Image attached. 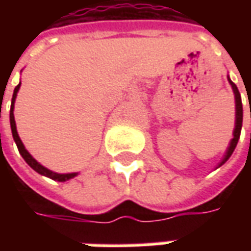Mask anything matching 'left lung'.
Here are the masks:
<instances>
[{
  "label": "left lung",
  "instance_id": "left-lung-1",
  "mask_svg": "<svg viewBox=\"0 0 251 251\" xmlns=\"http://www.w3.org/2000/svg\"><path fill=\"white\" fill-rule=\"evenodd\" d=\"M227 80L228 83L231 84L232 91H234V98H235V127H234V131H232V138L230 144H228V147H227V151L225 153V156L221 160V163L218 164V167L216 168H219L222 167L223 164L226 163L227 160L230 158V156L234 152V149L237 147L238 140H239V136H241V129H242V120H243V109H242V100H241V94L238 91V87L232 83V80L230 79V76H227Z\"/></svg>",
  "mask_w": 251,
  "mask_h": 251
}]
</instances>
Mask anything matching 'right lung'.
Instances as JSON below:
<instances>
[{"mask_svg": "<svg viewBox=\"0 0 251 251\" xmlns=\"http://www.w3.org/2000/svg\"><path fill=\"white\" fill-rule=\"evenodd\" d=\"M20 86H21V82L16 86L13 91V97H12V104H10V114H9V118H10V127H12V134H13V140L16 142V145L19 148V152L20 154L23 156L26 164L29 165L30 168L35 169L37 174L43 175V176H46V177H50L52 180H56V181H67V180L74 179L75 176H77L79 172H72V174H57V172H53L51 169L46 168V167H43L36 158L32 157V154H30L26 149H25L24 144L21 141V138H20L19 133H17V127H16V121H14V102H16V98H17V93H19Z\"/></svg>", "mask_w": 251, "mask_h": 251, "instance_id": "right-lung-1", "label": "right lung"}]
</instances>
